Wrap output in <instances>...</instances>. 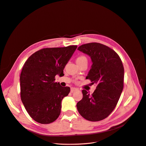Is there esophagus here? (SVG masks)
I'll list each match as a JSON object with an SVG mask.
<instances>
[{"label": "esophagus", "instance_id": "esophagus-1", "mask_svg": "<svg viewBox=\"0 0 146 146\" xmlns=\"http://www.w3.org/2000/svg\"><path fill=\"white\" fill-rule=\"evenodd\" d=\"M77 90H78V89L75 88V87H71V93H74V92L77 91Z\"/></svg>", "mask_w": 146, "mask_h": 146}]
</instances>
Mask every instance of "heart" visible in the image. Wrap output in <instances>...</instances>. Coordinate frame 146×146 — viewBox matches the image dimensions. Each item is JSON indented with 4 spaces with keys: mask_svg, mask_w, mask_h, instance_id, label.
Listing matches in <instances>:
<instances>
[{
    "mask_svg": "<svg viewBox=\"0 0 146 146\" xmlns=\"http://www.w3.org/2000/svg\"><path fill=\"white\" fill-rule=\"evenodd\" d=\"M76 63L77 64H80L84 61H87V57L83 55H80L79 56H78L77 58H76Z\"/></svg>",
    "mask_w": 146,
    "mask_h": 146,
    "instance_id": "heart-1",
    "label": "heart"
}]
</instances>
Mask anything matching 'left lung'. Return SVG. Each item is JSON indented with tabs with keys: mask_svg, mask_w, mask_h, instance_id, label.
Returning a JSON list of instances; mask_svg holds the SVG:
<instances>
[{
	"mask_svg": "<svg viewBox=\"0 0 146 146\" xmlns=\"http://www.w3.org/2000/svg\"><path fill=\"white\" fill-rule=\"evenodd\" d=\"M78 49L90 56L93 64L86 79L97 87L92 95L82 90L83 98L77 103V109L87 120L101 121L113 111L120 97L124 87L123 64L117 53L100 43L85 44Z\"/></svg>",
	"mask_w": 146,
	"mask_h": 146,
	"instance_id": "1",
	"label": "left lung"
}]
</instances>
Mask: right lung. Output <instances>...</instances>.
<instances>
[{
  "label": "right lung",
  "mask_w": 146,
  "mask_h": 146,
  "mask_svg": "<svg viewBox=\"0 0 146 146\" xmlns=\"http://www.w3.org/2000/svg\"><path fill=\"white\" fill-rule=\"evenodd\" d=\"M77 45L46 48L32 54L25 63L20 75L21 98L29 115L36 122L47 124L60 114L62 101L70 92L69 87L55 82Z\"/></svg>",
  "instance_id": "obj_1"
}]
</instances>
